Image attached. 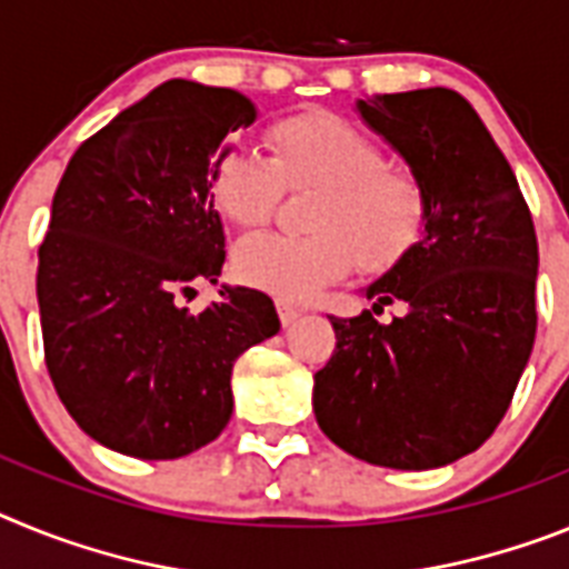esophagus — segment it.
Segmentation results:
<instances>
[{
    "mask_svg": "<svg viewBox=\"0 0 569 569\" xmlns=\"http://www.w3.org/2000/svg\"><path fill=\"white\" fill-rule=\"evenodd\" d=\"M278 315H280V323L291 326L295 320L300 318V309H298V306L286 303V300H278Z\"/></svg>",
    "mask_w": 569,
    "mask_h": 569,
    "instance_id": "esophagus-1",
    "label": "esophagus"
}]
</instances>
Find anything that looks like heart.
Listing matches in <instances>:
<instances>
[{
    "label": "heart",
    "mask_w": 569,
    "mask_h": 569,
    "mask_svg": "<svg viewBox=\"0 0 569 569\" xmlns=\"http://www.w3.org/2000/svg\"><path fill=\"white\" fill-rule=\"evenodd\" d=\"M271 160L226 148L211 166V194L226 220L257 231L278 214L286 191H318L306 237H260L240 246L237 278L278 300H306L349 274H389L427 237L435 197L427 177L389 160L387 146L338 113L312 108L271 122Z\"/></svg>",
    "instance_id": "obj_1"
}]
</instances>
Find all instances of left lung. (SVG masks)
Segmentation results:
<instances>
[{
	"mask_svg": "<svg viewBox=\"0 0 569 569\" xmlns=\"http://www.w3.org/2000/svg\"><path fill=\"white\" fill-rule=\"evenodd\" d=\"M358 108L427 177L435 211L423 243L367 289L372 309L329 318L338 343L315 375V418L369 463L443 467L496 432L536 343L530 206L461 93L421 88ZM392 302L405 315L378 325Z\"/></svg>",
	"mask_w": 569,
	"mask_h": 569,
	"instance_id": "1",
	"label": "left lung"
}]
</instances>
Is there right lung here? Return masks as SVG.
Segmentation results:
<instances>
[{"label": "right lung", "instance_id": "right-lung-1", "mask_svg": "<svg viewBox=\"0 0 569 569\" xmlns=\"http://www.w3.org/2000/svg\"><path fill=\"white\" fill-rule=\"evenodd\" d=\"M251 120L243 93L168 79L88 137L57 186L37 266L46 367L73 421L122 456L168 461L214 441L234 360L280 329L257 289L182 306L223 269L211 166Z\"/></svg>", "mask_w": 569, "mask_h": 569}]
</instances>
